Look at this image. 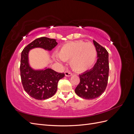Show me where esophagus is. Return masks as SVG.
<instances>
[{
  "label": "esophagus",
  "mask_w": 134,
  "mask_h": 134,
  "mask_svg": "<svg viewBox=\"0 0 134 134\" xmlns=\"http://www.w3.org/2000/svg\"><path fill=\"white\" fill-rule=\"evenodd\" d=\"M72 74L71 72L68 71H66L65 72V75L66 76H71Z\"/></svg>",
  "instance_id": "34e87169"
}]
</instances>
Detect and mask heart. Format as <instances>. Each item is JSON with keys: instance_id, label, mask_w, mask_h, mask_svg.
I'll list each match as a JSON object with an SVG mask.
<instances>
[{"instance_id": "obj_1", "label": "heart", "mask_w": 134, "mask_h": 134, "mask_svg": "<svg viewBox=\"0 0 134 134\" xmlns=\"http://www.w3.org/2000/svg\"><path fill=\"white\" fill-rule=\"evenodd\" d=\"M58 56L63 61L70 60L72 70L82 72L90 70L94 65L97 59V50L91 42H70L60 48Z\"/></svg>"}]
</instances>
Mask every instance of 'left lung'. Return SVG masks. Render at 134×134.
<instances>
[{
	"instance_id": "1",
	"label": "left lung",
	"mask_w": 134,
	"mask_h": 134,
	"mask_svg": "<svg viewBox=\"0 0 134 134\" xmlns=\"http://www.w3.org/2000/svg\"><path fill=\"white\" fill-rule=\"evenodd\" d=\"M97 52V63L91 70L79 75L80 83L75 90L79 97L86 99L98 98L106 90L108 78V52L93 40Z\"/></svg>"
}]
</instances>
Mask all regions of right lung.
I'll list each match as a JSON object with an SVG mask.
<instances>
[{"instance_id": "right-lung-1", "label": "right lung", "mask_w": 134, "mask_h": 134, "mask_svg": "<svg viewBox=\"0 0 134 134\" xmlns=\"http://www.w3.org/2000/svg\"><path fill=\"white\" fill-rule=\"evenodd\" d=\"M57 44L55 39L43 37L35 40L22 52L20 71L23 87L28 94L36 99H47L53 96L57 91L58 82L65 74L47 66L35 69L30 64L29 52L35 48L51 51Z\"/></svg>"}]
</instances>
